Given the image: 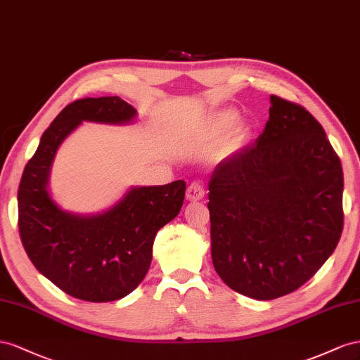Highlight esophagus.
Here are the masks:
<instances>
[{
  "mask_svg": "<svg viewBox=\"0 0 360 360\" xmlns=\"http://www.w3.org/2000/svg\"><path fill=\"white\" fill-rule=\"evenodd\" d=\"M205 198V190L200 182H191L187 188V199L190 202H198Z\"/></svg>",
  "mask_w": 360,
  "mask_h": 360,
  "instance_id": "34e87169",
  "label": "esophagus"
}]
</instances>
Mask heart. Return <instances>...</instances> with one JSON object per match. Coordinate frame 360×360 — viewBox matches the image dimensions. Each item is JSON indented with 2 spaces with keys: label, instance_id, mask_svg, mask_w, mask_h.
<instances>
[{
  "label": "heart",
  "instance_id": "obj_1",
  "mask_svg": "<svg viewBox=\"0 0 360 360\" xmlns=\"http://www.w3.org/2000/svg\"><path fill=\"white\" fill-rule=\"evenodd\" d=\"M238 119H240V112L233 108H220L217 111L211 112L208 119L203 122L202 128L199 129V134L196 137L198 145L205 146L208 145V143L217 140L224 134V132H228L235 123L238 122ZM240 136H241V128L231 131L229 134L220 141L217 150H215V155L217 157L228 155V153L232 152L235 146H237Z\"/></svg>",
  "mask_w": 360,
  "mask_h": 360
}]
</instances>
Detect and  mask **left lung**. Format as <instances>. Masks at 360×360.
<instances>
[{"label":"left lung","mask_w":360,"mask_h":360,"mask_svg":"<svg viewBox=\"0 0 360 360\" xmlns=\"http://www.w3.org/2000/svg\"><path fill=\"white\" fill-rule=\"evenodd\" d=\"M255 145L211 174V256L221 281L273 300L299 290L336 249L344 226L341 160L295 102L270 96Z\"/></svg>","instance_id":"obj_1"}]
</instances>
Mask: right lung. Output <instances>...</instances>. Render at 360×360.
<instances>
[{"label": "right lung", "instance_id": "obj_1", "mask_svg": "<svg viewBox=\"0 0 360 360\" xmlns=\"http://www.w3.org/2000/svg\"><path fill=\"white\" fill-rule=\"evenodd\" d=\"M137 111L119 96L84 98L66 105L40 139L18 190L19 235L30 261L61 291L79 300L122 299L145 279L157 232L181 211L186 182L132 187L96 215L61 210L48 190L61 143L83 122L125 125Z\"/></svg>", "mask_w": 360, "mask_h": 360}]
</instances>
